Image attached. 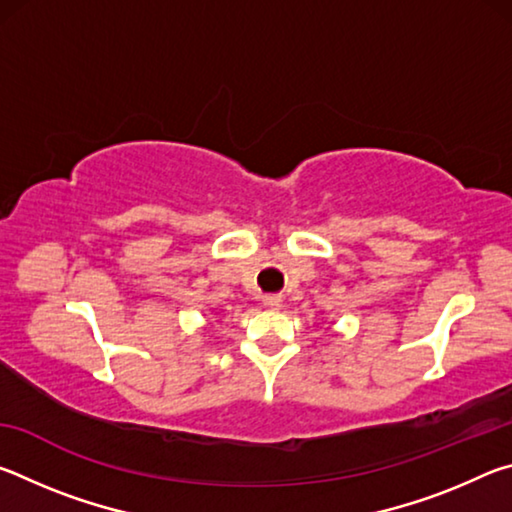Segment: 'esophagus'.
<instances>
[{
    "label": "esophagus",
    "mask_w": 512,
    "mask_h": 512,
    "mask_svg": "<svg viewBox=\"0 0 512 512\" xmlns=\"http://www.w3.org/2000/svg\"><path fill=\"white\" fill-rule=\"evenodd\" d=\"M264 307H268V309H280V307H282V298L266 296V298H264Z\"/></svg>",
    "instance_id": "esophagus-1"
}]
</instances>
